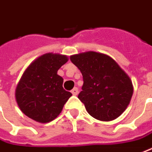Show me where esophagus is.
<instances>
[{
	"mask_svg": "<svg viewBox=\"0 0 152 152\" xmlns=\"http://www.w3.org/2000/svg\"><path fill=\"white\" fill-rule=\"evenodd\" d=\"M78 92H79V91H78V88H74L71 90V93H72L73 95H77V94H78Z\"/></svg>",
	"mask_w": 152,
	"mask_h": 152,
	"instance_id": "1",
	"label": "esophagus"
}]
</instances>
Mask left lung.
Instances as JSON below:
<instances>
[{
  "label": "left lung",
  "mask_w": 152,
  "mask_h": 152,
  "mask_svg": "<svg viewBox=\"0 0 152 152\" xmlns=\"http://www.w3.org/2000/svg\"><path fill=\"white\" fill-rule=\"evenodd\" d=\"M70 61L83 78L78 99L89 115L100 121H111L128 107L133 95L129 76L113 58L96 52L72 55Z\"/></svg>",
  "instance_id": "left-lung-1"
}]
</instances>
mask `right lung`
<instances>
[{
	"label": "right lung",
	"mask_w": 152,
	"mask_h": 152,
	"mask_svg": "<svg viewBox=\"0 0 152 152\" xmlns=\"http://www.w3.org/2000/svg\"><path fill=\"white\" fill-rule=\"evenodd\" d=\"M67 61V56L46 53L24 71L15 93L18 105L24 115L42 123L59 115L72 95L64 89V79L57 74Z\"/></svg>",
	"instance_id": "right-lung-1"
}]
</instances>
